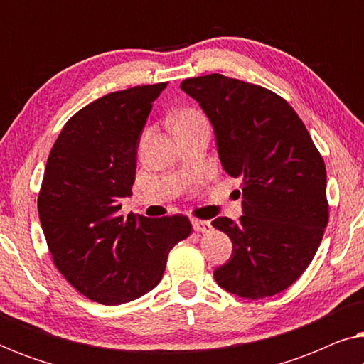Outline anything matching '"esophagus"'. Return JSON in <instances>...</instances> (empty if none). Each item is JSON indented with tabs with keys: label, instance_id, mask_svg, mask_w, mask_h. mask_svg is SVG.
<instances>
[{
	"label": "esophagus",
	"instance_id": "obj_1",
	"mask_svg": "<svg viewBox=\"0 0 364 364\" xmlns=\"http://www.w3.org/2000/svg\"><path fill=\"white\" fill-rule=\"evenodd\" d=\"M192 225H193V230L198 233H208L212 230L210 222H207V220H198V218H193Z\"/></svg>",
	"mask_w": 364,
	"mask_h": 364
}]
</instances>
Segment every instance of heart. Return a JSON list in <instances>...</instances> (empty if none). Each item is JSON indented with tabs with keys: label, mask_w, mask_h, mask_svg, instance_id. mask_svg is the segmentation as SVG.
I'll return each instance as SVG.
<instances>
[{
	"label": "heart",
	"mask_w": 364,
	"mask_h": 364,
	"mask_svg": "<svg viewBox=\"0 0 364 364\" xmlns=\"http://www.w3.org/2000/svg\"><path fill=\"white\" fill-rule=\"evenodd\" d=\"M202 122H207L205 117H203L198 111H196V109H182L176 117V129L196 126V124H202Z\"/></svg>",
	"instance_id": "b5f03b06"
}]
</instances>
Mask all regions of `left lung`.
Segmentation results:
<instances>
[{
  "instance_id": "1",
  "label": "left lung",
  "mask_w": 364,
  "mask_h": 364,
  "mask_svg": "<svg viewBox=\"0 0 364 364\" xmlns=\"http://www.w3.org/2000/svg\"><path fill=\"white\" fill-rule=\"evenodd\" d=\"M181 87L210 119L225 172L242 181L240 220L212 222L233 243L230 260L213 272L215 282L250 300L277 295L301 277L325 233L321 154L293 107L270 89L217 73Z\"/></svg>"
}]
</instances>
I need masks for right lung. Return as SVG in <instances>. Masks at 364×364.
Masks as SVG:
<instances>
[{
  "label": "right lung",
  "instance_id": "add662e5",
  "mask_svg": "<svg viewBox=\"0 0 364 364\" xmlns=\"http://www.w3.org/2000/svg\"><path fill=\"white\" fill-rule=\"evenodd\" d=\"M167 82L96 99L66 122L49 152L38 212L59 273L89 300L121 305L161 282L173 245L192 233L186 215L121 213L136 181L137 147Z\"/></svg>",
  "mask_w": 364,
  "mask_h": 364
}]
</instances>
